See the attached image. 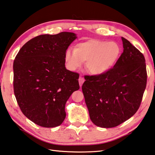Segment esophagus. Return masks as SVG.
<instances>
[{
	"label": "esophagus",
	"mask_w": 155,
	"mask_h": 155,
	"mask_svg": "<svg viewBox=\"0 0 155 155\" xmlns=\"http://www.w3.org/2000/svg\"><path fill=\"white\" fill-rule=\"evenodd\" d=\"M84 81H85V78H84L83 77H82L81 76V77H79V78H78V82H79V85L80 87L82 86L83 83H84Z\"/></svg>",
	"instance_id": "obj_1"
}]
</instances>
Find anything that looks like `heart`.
Wrapping results in <instances>:
<instances>
[{
	"mask_svg": "<svg viewBox=\"0 0 155 155\" xmlns=\"http://www.w3.org/2000/svg\"><path fill=\"white\" fill-rule=\"evenodd\" d=\"M120 54V47L115 42L91 40L79 43L74 50L68 49L65 60L70 69L74 70L86 61L87 70L93 74H101L113 66Z\"/></svg>",
	"mask_w": 155,
	"mask_h": 155,
	"instance_id": "heart-1",
	"label": "heart"
}]
</instances>
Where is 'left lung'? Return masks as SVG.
Returning <instances> with one entry per match:
<instances>
[{"label":"left lung","mask_w":155,"mask_h":155,"mask_svg":"<svg viewBox=\"0 0 155 155\" xmlns=\"http://www.w3.org/2000/svg\"><path fill=\"white\" fill-rule=\"evenodd\" d=\"M121 39L124 49L114 66L103 74L85 75L82 86L90 119L100 127H114L133 116L146 87L144 55Z\"/></svg>","instance_id":"8db88e82"}]
</instances>
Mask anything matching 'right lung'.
Returning <instances> with one entry per match:
<instances>
[{
  "label": "right lung",
  "mask_w": 155,
  "mask_h": 155,
  "mask_svg": "<svg viewBox=\"0 0 155 155\" xmlns=\"http://www.w3.org/2000/svg\"><path fill=\"white\" fill-rule=\"evenodd\" d=\"M77 36L62 32L42 35L28 41L13 61V90L28 119L43 127L60 125L65 105L79 89V74L67 70L65 53Z\"/></svg>",
  "instance_id": "1"
}]
</instances>
